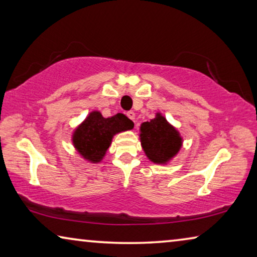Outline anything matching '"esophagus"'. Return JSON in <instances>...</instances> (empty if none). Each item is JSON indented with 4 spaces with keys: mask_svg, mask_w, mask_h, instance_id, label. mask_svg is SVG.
I'll use <instances>...</instances> for the list:
<instances>
[{
    "mask_svg": "<svg viewBox=\"0 0 257 257\" xmlns=\"http://www.w3.org/2000/svg\"><path fill=\"white\" fill-rule=\"evenodd\" d=\"M127 116H128L130 120H135V116H136V114H135L134 111H128L127 112Z\"/></svg>",
    "mask_w": 257,
    "mask_h": 257,
    "instance_id": "esophagus-1",
    "label": "esophagus"
}]
</instances>
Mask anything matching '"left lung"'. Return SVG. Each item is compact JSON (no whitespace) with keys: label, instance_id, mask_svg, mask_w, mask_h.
Listing matches in <instances>:
<instances>
[{"label":"left lung","instance_id":"obj_1","mask_svg":"<svg viewBox=\"0 0 257 257\" xmlns=\"http://www.w3.org/2000/svg\"><path fill=\"white\" fill-rule=\"evenodd\" d=\"M139 136L146 156L155 164H167L182 146L179 132L159 112L154 119L141 124Z\"/></svg>","mask_w":257,"mask_h":257}]
</instances>
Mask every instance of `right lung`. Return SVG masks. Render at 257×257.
<instances>
[{
    "label": "right lung",
    "instance_id": "right-lung-1",
    "mask_svg": "<svg viewBox=\"0 0 257 257\" xmlns=\"http://www.w3.org/2000/svg\"><path fill=\"white\" fill-rule=\"evenodd\" d=\"M134 128V122L122 113L104 118L93 111L72 134V144L82 158L92 163L103 160L114 135Z\"/></svg>",
    "mask_w": 257,
    "mask_h": 257
}]
</instances>
